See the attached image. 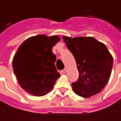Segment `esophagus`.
<instances>
[{"label": "esophagus", "instance_id": "obj_1", "mask_svg": "<svg viewBox=\"0 0 121 121\" xmlns=\"http://www.w3.org/2000/svg\"><path fill=\"white\" fill-rule=\"evenodd\" d=\"M66 72H67V69L66 68H64V70H61V72H62V73H66Z\"/></svg>", "mask_w": 121, "mask_h": 121}]
</instances>
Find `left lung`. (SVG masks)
<instances>
[{
    "label": "left lung",
    "mask_w": 121,
    "mask_h": 121,
    "mask_svg": "<svg viewBox=\"0 0 121 121\" xmlns=\"http://www.w3.org/2000/svg\"><path fill=\"white\" fill-rule=\"evenodd\" d=\"M62 39L74 55L79 72L78 80L72 83L73 91L82 97L99 93L107 84L112 68V56L106 46L93 37Z\"/></svg>",
    "instance_id": "obj_1"
}]
</instances>
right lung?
Segmentation results:
<instances>
[{
  "mask_svg": "<svg viewBox=\"0 0 121 121\" xmlns=\"http://www.w3.org/2000/svg\"><path fill=\"white\" fill-rule=\"evenodd\" d=\"M60 40L57 36L38 35L26 39L19 46L13 60V68L22 89L35 96L47 94L60 76L52 51Z\"/></svg>",
  "mask_w": 121,
  "mask_h": 121,
  "instance_id": "obj_1",
  "label": "right lung"
}]
</instances>
